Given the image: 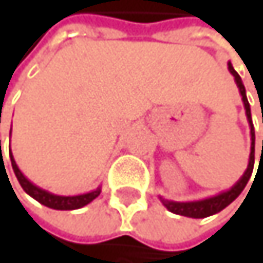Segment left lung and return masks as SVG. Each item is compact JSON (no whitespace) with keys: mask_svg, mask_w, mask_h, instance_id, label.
<instances>
[{"mask_svg":"<svg viewBox=\"0 0 263 263\" xmlns=\"http://www.w3.org/2000/svg\"><path fill=\"white\" fill-rule=\"evenodd\" d=\"M229 70H230V74L235 77L237 86H238L240 95H241V101L245 104V110H246V117H248V121H249V127H251V155H249L248 168L243 174V177L234 186H232L229 191H224V193H221L218 196H213V197H208V199H203V200H194V202H174V200H165V199L159 197L162 205L168 211H172V213H175V215H181V216H186V218H196V219L216 215V213H219L221 210H224L227 205H230L232 202H234L241 194V191L245 189V186L248 184V181L251 178L252 168H254V143H256L254 124H252L251 107H249V102H248V98H246V89H245V85L241 82V77L238 76V72L234 69V66H232L230 63H229Z\"/></svg>","mask_w":263,"mask_h":263,"instance_id":"left-lung-1","label":"left lung"}]
</instances>
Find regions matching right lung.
Returning <instances> with one entry per match:
<instances>
[{"label": "right lung", "instance_id": "obj_1", "mask_svg": "<svg viewBox=\"0 0 263 263\" xmlns=\"http://www.w3.org/2000/svg\"><path fill=\"white\" fill-rule=\"evenodd\" d=\"M11 164H12V168H14V174L20 183V186L23 187V191L31 196L33 199H36L39 203L48 206V208H53V210H77V208H82L85 205H88L89 202H93L99 194H101V187L91 191V193H86V194H80V196H57V194H52L48 193L45 189H41L39 186L33 184L29 181L17 165L14 156L11 155Z\"/></svg>", "mask_w": 263, "mask_h": 263}]
</instances>
